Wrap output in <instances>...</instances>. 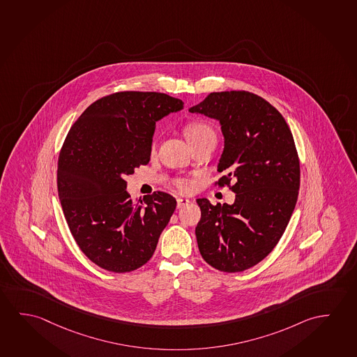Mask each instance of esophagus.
Wrapping results in <instances>:
<instances>
[{
    "label": "esophagus",
    "instance_id": "esophagus-1",
    "mask_svg": "<svg viewBox=\"0 0 357 357\" xmlns=\"http://www.w3.org/2000/svg\"><path fill=\"white\" fill-rule=\"evenodd\" d=\"M188 204H190V199H187V198H177V208L178 210L182 208V207H185Z\"/></svg>",
    "mask_w": 357,
    "mask_h": 357
}]
</instances>
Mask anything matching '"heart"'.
I'll list each match as a JSON object with an SVG mask.
<instances>
[{
    "label": "heart",
    "instance_id": "obj_1",
    "mask_svg": "<svg viewBox=\"0 0 357 357\" xmlns=\"http://www.w3.org/2000/svg\"><path fill=\"white\" fill-rule=\"evenodd\" d=\"M185 135L187 140L192 145L195 142L204 140L206 137H215V132L210 125L202 120H195L185 126ZM175 186L181 192H188L192 188V181L188 178H177Z\"/></svg>",
    "mask_w": 357,
    "mask_h": 357
}]
</instances>
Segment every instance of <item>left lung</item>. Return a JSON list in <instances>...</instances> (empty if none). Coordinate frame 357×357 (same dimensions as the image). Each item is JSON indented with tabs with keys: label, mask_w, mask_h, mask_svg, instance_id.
Listing matches in <instances>:
<instances>
[{
	"label": "left lung",
	"mask_w": 357,
	"mask_h": 357,
	"mask_svg": "<svg viewBox=\"0 0 357 357\" xmlns=\"http://www.w3.org/2000/svg\"><path fill=\"white\" fill-rule=\"evenodd\" d=\"M190 112L220 121L225 149L218 172L226 175L215 185L236 193L233 204L197 198L199 253L221 272H243L272 252L294 211L300 187L294 137L283 115L249 91L211 93Z\"/></svg>",
	"instance_id": "obj_1"
}]
</instances>
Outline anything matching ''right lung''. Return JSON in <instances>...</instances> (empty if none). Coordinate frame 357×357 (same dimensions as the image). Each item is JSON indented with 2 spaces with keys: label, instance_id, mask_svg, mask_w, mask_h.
Masks as SVG:
<instances>
[{
  "label": "right lung",
  "instance_id": "add662e5",
  "mask_svg": "<svg viewBox=\"0 0 357 357\" xmlns=\"http://www.w3.org/2000/svg\"><path fill=\"white\" fill-rule=\"evenodd\" d=\"M183 102L156 91H118L85 109L58 158V196L69 231L93 263L114 273L150 261L176 208L156 191L131 199L125 176L149 164L156 121Z\"/></svg>",
  "mask_w": 357,
  "mask_h": 357
}]
</instances>
